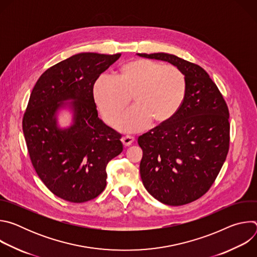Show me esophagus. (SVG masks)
Segmentation results:
<instances>
[{"instance_id":"esophagus-1","label":"esophagus","mask_w":257,"mask_h":257,"mask_svg":"<svg viewBox=\"0 0 257 257\" xmlns=\"http://www.w3.org/2000/svg\"><path fill=\"white\" fill-rule=\"evenodd\" d=\"M134 140H135V138H134L133 136H129V135H126V136H124V137L122 138V142H123V144H124L125 146L131 145V144L134 142Z\"/></svg>"}]
</instances>
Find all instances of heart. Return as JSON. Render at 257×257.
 <instances>
[{
  "mask_svg": "<svg viewBox=\"0 0 257 257\" xmlns=\"http://www.w3.org/2000/svg\"><path fill=\"white\" fill-rule=\"evenodd\" d=\"M186 91V78L179 68L150 60L129 61L121 67L117 77L103 74L93 86L94 100L104 120L111 124L132 94L135 104L116 124L123 132L142 131L152 121L167 122L179 111Z\"/></svg>",
  "mask_w": 257,
  "mask_h": 257,
  "instance_id": "b5f03b06",
  "label": "heart"
}]
</instances>
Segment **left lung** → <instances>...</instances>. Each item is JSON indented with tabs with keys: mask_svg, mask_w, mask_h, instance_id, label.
<instances>
[{
	"mask_svg": "<svg viewBox=\"0 0 257 257\" xmlns=\"http://www.w3.org/2000/svg\"><path fill=\"white\" fill-rule=\"evenodd\" d=\"M168 62L185 75L187 91L176 115L138 137L145 189L168 205L201 197L212 185L229 151V111L223 95L200 66L167 53L136 54Z\"/></svg>",
	"mask_w": 257,
	"mask_h": 257,
	"instance_id": "8db88e82",
	"label": "left lung"
}]
</instances>
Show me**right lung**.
I'll use <instances>...</instances> for the list:
<instances>
[{
    "mask_svg": "<svg viewBox=\"0 0 257 257\" xmlns=\"http://www.w3.org/2000/svg\"><path fill=\"white\" fill-rule=\"evenodd\" d=\"M121 54L79 53L49 68L35 83L23 117L33 168L58 197L85 202L106 185V165L123 151L121 134L98 118L93 85ZM69 125L58 123L62 112Z\"/></svg>",
    "mask_w": 257,
    "mask_h": 257,
    "instance_id": "add662e5",
    "label": "right lung"
}]
</instances>
